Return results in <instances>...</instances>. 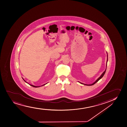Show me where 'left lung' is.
I'll return each instance as SVG.
<instances>
[{"label":"left lung","mask_w":127,"mask_h":127,"mask_svg":"<svg viewBox=\"0 0 127 127\" xmlns=\"http://www.w3.org/2000/svg\"><path fill=\"white\" fill-rule=\"evenodd\" d=\"M107 61H108V55H107ZM106 67H107V64H106ZM106 69H105V70L104 71V72H103V73H102V74L101 75V76H100V77H99V78H98V79H97V80H96V81H95V82L94 83H93V84H90V85H87V84H82V83H80H80H81V84H84V85H94V84H95L96 83H97V82L99 80H100V79H101V78H102V77H103V76H104V74H105V71H106Z\"/></svg>","instance_id":"left-lung-1"}]
</instances>
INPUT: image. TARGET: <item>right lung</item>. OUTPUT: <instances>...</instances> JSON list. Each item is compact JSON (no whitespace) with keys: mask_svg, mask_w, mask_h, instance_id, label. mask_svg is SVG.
<instances>
[{"mask_svg":"<svg viewBox=\"0 0 127 127\" xmlns=\"http://www.w3.org/2000/svg\"><path fill=\"white\" fill-rule=\"evenodd\" d=\"M23 80H24V81H25V82H26V81H25V80H24V79H23ZM30 85L31 86H32V87H37V86H34L32 85H31V84H30ZM44 85H45V84H44V85H42V86Z\"/></svg>","mask_w":127,"mask_h":127,"instance_id":"1","label":"right lung"}]
</instances>
